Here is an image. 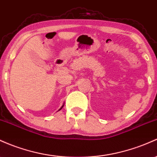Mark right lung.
I'll list each match as a JSON object with an SVG mask.
<instances>
[{"label": "right lung", "mask_w": 157, "mask_h": 157, "mask_svg": "<svg viewBox=\"0 0 157 157\" xmlns=\"http://www.w3.org/2000/svg\"><path fill=\"white\" fill-rule=\"evenodd\" d=\"M63 106H62V107H61V108H60V109H59V110H60V109H62V108H63Z\"/></svg>", "instance_id": "right-lung-1"}]
</instances>
